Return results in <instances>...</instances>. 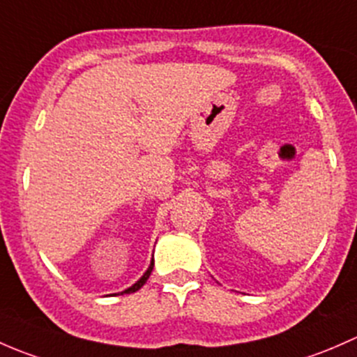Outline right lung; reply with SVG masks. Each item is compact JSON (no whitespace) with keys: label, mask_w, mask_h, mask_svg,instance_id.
Masks as SVG:
<instances>
[{"label":"right lung","mask_w":357,"mask_h":357,"mask_svg":"<svg viewBox=\"0 0 357 357\" xmlns=\"http://www.w3.org/2000/svg\"><path fill=\"white\" fill-rule=\"evenodd\" d=\"M153 264H154V261L151 259V264H149V268H148V270L144 271V275H142V277L139 278V280L135 282L134 285H130V287H128V289H125V290H122V292H119V294H132V292H135V290H139V289H141L142 285H144L146 282H148L149 275H151V271H153ZM119 294H112V296H119Z\"/></svg>","instance_id":"1"}]
</instances>
